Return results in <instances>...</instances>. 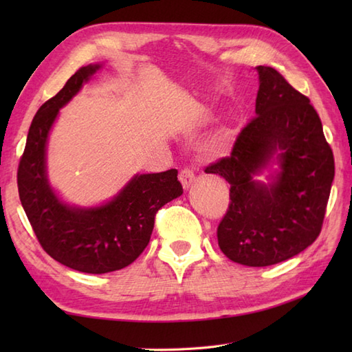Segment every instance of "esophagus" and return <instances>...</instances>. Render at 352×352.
Returning <instances> with one entry per match:
<instances>
[{"mask_svg": "<svg viewBox=\"0 0 352 352\" xmlns=\"http://www.w3.org/2000/svg\"><path fill=\"white\" fill-rule=\"evenodd\" d=\"M178 178H180V182L183 184L184 189H189L190 186L195 182V172L190 168H184L180 170V174H178Z\"/></svg>", "mask_w": 352, "mask_h": 352, "instance_id": "34e87169", "label": "esophagus"}]
</instances>
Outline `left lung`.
Masks as SVG:
<instances>
[{
  "instance_id": "8db88e82",
  "label": "left lung",
  "mask_w": 352,
  "mask_h": 352,
  "mask_svg": "<svg viewBox=\"0 0 352 352\" xmlns=\"http://www.w3.org/2000/svg\"><path fill=\"white\" fill-rule=\"evenodd\" d=\"M256 116L250 119L227 157L206 174L230 184V204L218 226L226 256L245 266H271L316 241L334 178V155L322 122L307 96L271 66H257ZM275 151L282 172L272 186L252 180Z\"/></svg>"
}]
</instances>
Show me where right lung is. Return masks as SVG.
Returning a JSON list of instances; mask_svg holds the SVG:
<instances>
[{
  "label": "right lung",
  "instance_id": "1",
  "mask_svg": "<svg viewBox=\"0 0 352 352\" xmlns=\"http://www.w3.org/2000/svg\"><path fill=\"white\" fill-rule=\"evenodd\" d=\"M98 68L81 66L62 91L42 104L18 166L21 204L43 251L86 274H107L131 265L149 243L157 212L183 193L177 169L134 177L113 201L96 208L68 207L51 190L45 174L50 129L58 109Z\"/></svg>",
  "mask_w": 352,
  "mask_h": 352
}]
</instances>
